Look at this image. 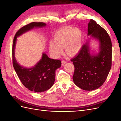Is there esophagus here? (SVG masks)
<instances>
[{
  "label": "esophagus",
  "instance_id": "34e87169",
  "mask_svg": "<svg viewBox=\"0 0 121 121\" xmlns=\"http://www.w3.org/2000/svg\"><path fill=\"white\" fill-rule=\"evenodd\" d=\"M66 63H67L66 61L65 60H63L61 61V64H62V65H64Z\"/></svg>",
  "mask_w": 121,
  "mask_h": 121
}]
</instances>
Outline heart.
Segmentation results:
<instances>
[{"instance_id":"b5f03b06","label":"heart","mask_w":121,"mask_h":121,"mask_svg":"<svg viewBox=\"0 0 121 121\" xmlns=\"http://www.w3.org/2000/svg\"><path fill=\"white\" fill-rule=\"evenodd\" d=\"M82 33L75 28H65L57 31L54 35L53 42L49 43L50 53L56 57L63 53V48L69 56L77 54L82 46Z\"/></svg>"}]
</instances>
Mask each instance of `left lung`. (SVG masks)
<instances>
[{"mask_svg":"<svg viewBox=\"0 0 121 121\" xmlns=\"http://www.w3.org/2000/svg\"><path fill=\"white\" fill-rule=\"evenodd\" d=\"M88 35L99 40V52L91 55L87 42L71 61L75 67L73 79L75 85L91 91L99 88L107 78L112 67V44L107 32L92 19L88 24Z\"/></svg>","mask_w":121,"mask_h":121,"instance_id":"1","label":"left lung"}]
</instances>
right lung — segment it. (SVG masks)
Wrapping results in <instances>:
<instances>
[{"instance_id":"add662e5","label":"right lung","mask_w":121,"mask_h":121,"mask_svg":"<svg viewBox=\"0 0 121 121\" xmlns=\"http://www.w3.org/2000/svg\"><path fill=\"white\" fill-rule=\"evenodd\" d=\"M46 26L43 22H32L24 26L18 30L14 36L13 43V64L17 74L24 86L29 90L35 92H42L50 88L53 85L56 69L60 67L61 60L50 58L45 53L34 67L26 68L22 67L14 56V48L17 37L34 27Z\"/></svg>"}]
</instances>
